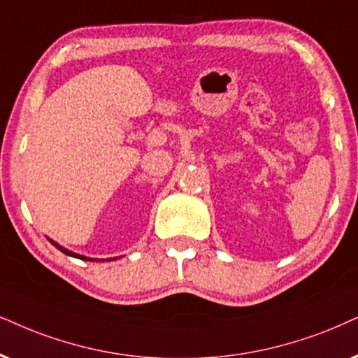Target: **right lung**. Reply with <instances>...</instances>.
<instances>
[{
  "label": "right lung",
  "mask_w": 358,
  "mask_h": 358,
  "mask_svg": "<svg viewBox=\"0 0 358 358\" xmlns=\"http://www.w3.org/2000/svg\"><path fill=\"white\" fill-rule=\"evenodd\" d=\"M49 241H51L54 246L57 248L59 251H62L64 252V255H67V256H72V257H78V259H83V261H101V259H90V257H85V256H83V255H78V252H72V251H69V250H66V248H62V246H59V244L56 243V241H52V239H49ZM115 259V257H114ZM110 261V259H108Z\"/></svg>",
  "instance_id": "1"
}]
</instances>
